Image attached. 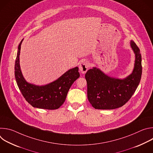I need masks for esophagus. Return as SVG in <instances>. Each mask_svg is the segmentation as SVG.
Segmentation results:
<instances>
[{
	"instance_id": "obj_1",
	"label": "esophagus",
	"mask_w": 153,
	"mask_h": 153,
	"mask_svg": "<svg viewBox=\"0 0 153 153\" xmlns=\"http://www.w3.org/2000/svg\"><path fill=\"white\" fill-rule=\"evenodd\" d=\"M89 64L86 60H82L80 62L79 65V70L82 74H85L88 69Z\"/></svg>"
}]
</instances>
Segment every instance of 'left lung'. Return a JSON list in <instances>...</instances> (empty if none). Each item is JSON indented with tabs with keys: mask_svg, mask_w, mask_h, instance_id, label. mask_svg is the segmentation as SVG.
Masks as SVG:
<instances>
[{
	"mask_svg": "<svg viewBox=\"0 0 153 153\" xmlns=\"http://www.w3.org/2000/svg\"><path fill=\"white\" fill-rule=\"evenodd\" d=\"M134 54L133 73L123 79L111 77L94 67L85 74L87 96L91 105L99 110H113L124 105L133 95L140 83L142 57L140 50L133 40L130 42Z\"/></svg>",
	"mask_w": 153,
	"mask_h": 153,
	"instance_id": "obj_1",
	"label": "left lung"
}]
</instances>
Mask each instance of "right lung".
Returning <instances> with one entry per match:
<instances>
[{"instance_id":"right-lung-1","label":"right lung","mask_w":153,"mask_h":153,"mask_svg":"<svg viewBox=\"0 0 153 153\" xmlns=\"http://www.w3.org/2000/svg\"><path fill=\"white\" fill-rule=\"evenodd\" d=\"M21 40L18 47L15 62L14 74L17 86L25 100L33 107L46 110H56L64 103L72 84L80 76L79 68L75 67L65 73L56 80L43 86L28 83L22 74L19 55Z\"/></svg>"}]
</instances>
